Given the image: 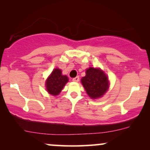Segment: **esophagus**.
<instances>
[{"mask_svg": "<svg viewBox=\"0 0 150 150\" xmlns=\"http://www.w3.org/2000/svg\"><path fill=\"white\" fill-rule=\"evenodd\" d=\"M79 80H80V77H79V76H77V77H74V78L73 79V82H77Z\"/></svg>", "mask_w": 150, "mask_h": 150, "instance_id": "obj_1", "label": "esophagus"}]
</instances>
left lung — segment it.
<instances>
[{
    "label": "left lung",
    "instance_id": "1",
    "mask_svg": "<svg viewBox=\"0 0 150 150\" xmlns=\"http://www.w3.org/2000/svg\"><path fill=\"white\" fill-rule=\"evenodd\" d=\"M87 94L92 99L102 97L108 88V80L100 69L89 68L81 80Z\"/></svg>",
    "mask_w": 150,
    "mask_h": 150
}]
</instances>
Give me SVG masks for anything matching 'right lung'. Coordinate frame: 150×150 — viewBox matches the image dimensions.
Segmentation results:
<instances>
[{
  "mask_svg": "<svg viewBox=\"0 0 150 150\" xmlns=\"http://www.w3.org/2000/svg\"><path fill=\"white\" fill-rule=\"evenodd\" d=\"M68 81L66 75H62L61 70L56 68L52 72L46 82V89L49 94L58 95Z\"/></svg>",
  "mask_w": 150,
  "mask_h": 150,
  "instance_id": "1",
  "label": "right lung"
}]
</instances>
